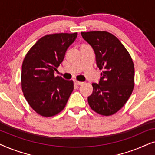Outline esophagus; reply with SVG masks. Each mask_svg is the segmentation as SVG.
I'll return each instance as SVG.
<instances>
[{
    "label": "esophagus",
    "mask_w": 155,
    "mask_h": 155,
    "mask_svg": "<svg viewBox=\"0 0 155 155\" xmlns=\"http://www.w3.org/2000/svg\"><path fill=\"white\" fill-rule=\"evenodd\" d=\"M74 83H75L76 85H82V84H83V82H79V81H78V80H75V81H74Z\"/></svg>",
    "instance_id": "obj_1"
}]
</instances>
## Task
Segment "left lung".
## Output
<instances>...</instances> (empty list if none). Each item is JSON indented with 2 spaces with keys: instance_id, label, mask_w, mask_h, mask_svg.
Listing matches in <instances>:
<instances>
[{
  "instance_id": "obj_1",
  "label": "left lung",
  "mask_w": 155,
  "mask_h": 155,
  "mask_svg": "<svg viewBox=\"0 0 155 155\" xmlns=\"http://www.w3.org/2000/svg\"><path fill=\"white\" fill-rule=\"evenodd\" d=\"M81 35L94 49L97 67L102 70L99 83L92 84L89 105L100 115H113L133 92L135 69L132 58L118 38L108 31H82Z\"/></svg>"
}]
</instances>
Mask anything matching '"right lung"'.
Returning a JSON list of instances; mask_svg holds the SVG:
<instances>
[{"instance_id": "obj_1", "label": "right lung", "mask_w": 155, "mask_h": 155, "mask_svg": "<svg viewBox=\"0 0 155 155\" xmlns=\"http://www.w3.org/2000/svg\"><path fill=\"white\" fill-rule=\"evenodd\" d=\"M78 33H57L41 37L25 56L21 84L29 106L44 117L54 116L64 109L74 88L73 80L54 76L68 48Z\"/></svg>"}]
</instances>
